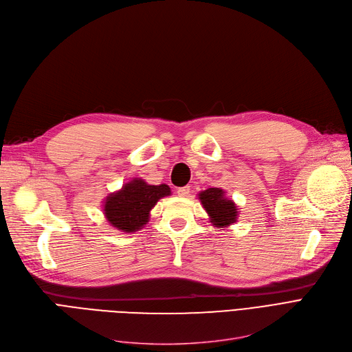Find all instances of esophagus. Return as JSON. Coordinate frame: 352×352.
<instances>
[{"instance_id":"obj_1","label":"esophagus","mask_w":352,"mask_h":352,"mask_svg":"<svg viewBox=\"0 0 352 352\" xmlns=\"http://www.w3.org/2000/svg\"><path fill=\"white\" fill-rule=\"evenodd\" d=\"M190 191H191V188L190 187H181V188H178L177 190V194H178V197H188L190 195Z\"/></svg>"}]
</instances>
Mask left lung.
I'll list each match as a JSON object with an SVG mask.
<instances>
[{
  "label": "left lung",
  "instance_id": "8db88e82",
  "mask_svg": "<svg viewBox=\"0 0 352 352\" xmlns=\"http://www.w3.org/2000/svg\"><path fill=\"white\" fill-rule=\"evenodd\" d=\"M202 208L207 211L214 227L224 228L236 221L238 208L235 202L226 197V191L221 188H208L198 194Z\"/></svg>",
  "mask_w": 352,
  "mask_h": 352
}]
</instances>
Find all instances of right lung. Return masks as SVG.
I'll return each instance as SVG.
<instances>
[{
	"instance_id": "obj_1",
	"label": "right lung",
	"mask_w": 352,
	"mask_h": 352,
	"mask_svg": "<svg viewBox=\"0 0 352 352\" xmlns=\"http://www.w3.org/2000/svg\"><path fill=\"white\" fill-rule=\"evenodd\" d=\"M170 194L171 190L165 184L150 186L141 178H134L105 198L104 215L114 228L128 234L135 232L148 223L150 211L158 199Z\"/></svg>"
}]
</instances>
